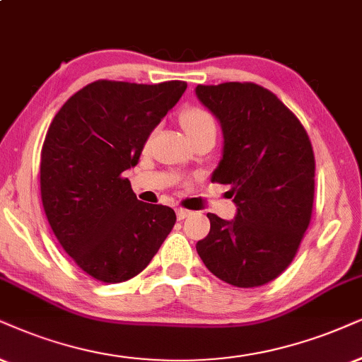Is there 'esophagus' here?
Masks as SVG:
<instances>
[{
    "label": "esophagus",
    "instance_id": "1",
    "mask_svg": "<svg viewBox=\"0 0 362 362\" xmlns=\"http://www.w3.org/2000/svg\"><path fill=\"white\" fill-rule=\"evenodd\" d=\"M175 212H177V218H178V221H184V218H187V217H189V215L192 214L190 210H185V209H177Z\"/></svg>",
    "mask_w": 362,
    "mask_h": 362
}]
</instances>
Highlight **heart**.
Returning <instances> with one entry per match:
<instances>
[{"mask_svg":"<svg viewBox=\"0 0 362 362\" xmlns=\"http://www.w3.org/2000/svg\"><path fill=\"white\" fill-rule=\"evenodd\" d=\"M180 123L190 140L202 135H215V120L207 110L202 107H189L180 113Z\"/></svg>","mask_w":362,"mask_h":362,"instance_id":"obj_1","label":"heart"}]
</instances>
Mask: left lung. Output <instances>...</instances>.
<instances>
[{
  "label": "left lung",
  "instance_id": "1",
  "mask_svg": "<svg viewBox=\"0 0 362 362\" xmlns=\"http://www.w3.org/2000/svg\"><path fill=\"white\" fill-rule=\"evenodd\" d=\"M197 98L221 122L222 158L212 182L230 185L234 221L207 214L197 242L205 267L235 287H259L286 271L308 230L314 202V152L303 123L255 83L199 85Z\"/></svg>",
  "mask_w": 362,
  "mask_h": 362
}]
</instances>
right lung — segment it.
Instances as JSON below:
<instances>
[{
    "label": "right lung",
    "instance_id": "1",
    "mask_svg": "<svg viewBox=\"0 0 362 362\" xmlns=\"http://www.w3.org/2000/svg\"><path fill=\"white\" fill-rule=\"evenodd\" d=\"M185 81L139 85L98 80L59 108L41 148L45 214L81 271L107 284L140 274L175 226L167 205L136 199L123 172L180 100Z\"/></svg>",
    "mask_w": 362,
    "mask_h": 362
}]
</instances>
